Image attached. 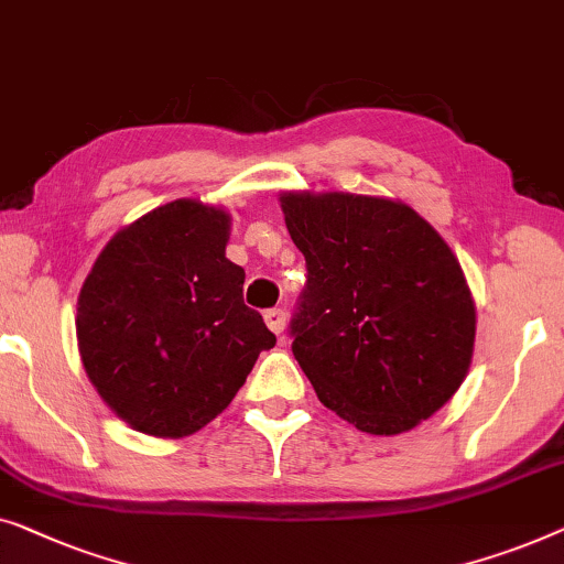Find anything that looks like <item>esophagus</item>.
Instances as JSON below:
<instances>
[{
	"label": "esophagus",
	"mask_w": 564,
	"mask_h": 564,
	"mask_svg": "<svg viewBox=\"0 0 564 564\" xmlns=\"http://www.w3.org/2000/svg\"><path fill=\"white\" fill-rule=\"evenodd\" d=\"M263 316H265V324L275 332V335H283V329H285V312H283V308H268Z\"/></svg>",
	"instance_id": "34e87169"
}]
</instances>
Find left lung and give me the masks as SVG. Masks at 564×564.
<instances>
[{"label": "left lung", "instance_id": "8db88e82", "mask_svg": "<svg viewBox=\"0 0 564 564\" xmlns=\"http://www.w3.org/2000/svg\"><path fill=\"white\" fill-rule=\"evenodd\" d=\"M306 260L293 358L324 406L368 434H401L467 376L475 304L447 242L411 206L358 194H283Z\"/></svg>", "mask_w": 564, "mask_h": 564}]
</instances>
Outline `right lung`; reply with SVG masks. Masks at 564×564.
<instances>
[{
	"mask_svg": "<svg viewBox=\"0 0 564 564\" xmlns=\"http://www.w3.org/2000/svg\"><path fill=\"white\" fill-rule=\"evenodd\" d=\"M229 217L178 199L117 232L78 296L86 376L132 430L186 437L221 414L275 345L225 258Z\"/></svg>",
	"mask_w": 564,
	"mask_h": 564,
	"instance_id": "right-lung-1",
	"label": "right lung"
}]
</instances>
